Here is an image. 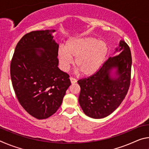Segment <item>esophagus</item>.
I'll list each match as a JSON object with an SVG mask.
<instances>
[{"mask_svg": "<svg viewBox=\"0 0 149 149\" xmlns=\"http://www.w3.org/2000/svg\"><path fill=\"white\" fill-rule=\"evenodd\" d=\"M70 81H71L72 84H75V83L77 82V79H75V78L72 77H70Z\"/></svg>", "mask_w": 149, "mask_h": 149, "instance_id": "esophagus-1", "label": "esophagus"}]
</instances>
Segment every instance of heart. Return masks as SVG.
Masks as SVG:
<instances>
[{"instance_id":"1","label":"heart","mask_w":149,"mask_h":149,"mask_svg":"<svg viewBox=\"0 0 149 149\" xmlns=\"http://www.w3.org/2000/svg\"><path fill=\"white\" fill-rule=\"evenodd\" d=\"M108 47L102 40L93 37H79L69 39L64 48H60L58 58L63 70H66L75 58L76 68L83 75L89 76L97 72L107 56Z\"/></svg>"}]
</instances>
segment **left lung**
<instances>
[{"mask_svg":"<svg viewBox=\"0 0 149 149\" xmlns=\"http://www.w3.org/2000/svg\"><path fill=\"white\" fill-rule=\"evenodd\" d=\"M116 52L118 55L110 57L97 72L77 81L81 88L79 104L91 118L100 119L112 114L129 89L132 62L130 47L120 41ZM113 69L116 70L114 77L111 75Z\"/></svg>","mask_w":149,"mask_h":149,"instance_id":"left-lung-1","label":"left lung"}]
</instances>
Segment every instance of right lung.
Masks as SVG:
<instances>
[{
    "mask_svg": "<svg viewBox=\"0 0 149 149\" xmlns=\"http://www.w3.org/2000/svg\"><path fill=\"white\" fill-rule=\"evenodd\" d=\"M55 30L28 33L17 42L10 64V77L19 104L33 117L46 119L62 104L71 85L69 75L60 70Z\"/></svg>",
    "mask_w": 149,
    "mask_h": 149,
    "instance_id": "obj_1",
    "label": "right lung"
}]
</instances>
